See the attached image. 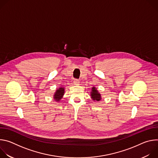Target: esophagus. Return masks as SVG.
<instances>
[{
	"instance_id": "obj_1",
	"label": "esophagus",
	"mask_w": 158,
	"mask_h": 158,
	"mask_svg": "<svg viewBox=\"0 0 158 158\" xmlns=\"http://www.w3.org/2000/svg\"><path fill=\"white\" fill-rule=\"evenodd\" d=\"M74 85H78L79 84V81L77 79H74Z\"/></svg>"
}]
</instances>
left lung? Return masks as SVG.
<instances>
[{
  "instance_id": "8db88e82",
  "label": "left lung",
  "mask_w": 158,
  "mask_h": 158,
  "mask_svg": "<svg viewBox=\"0 0 158 158\" xmlns=\"http://www.w3.org/2000/svg\"><path fill=\"white\" fill-rule=\"evenodd\" d=\"M91 98L94 101H100L102 99L101 98V94L99 93L98 91V90L97 89L96 87H93L91 89Z\"/></svg>"
}]
</instances>
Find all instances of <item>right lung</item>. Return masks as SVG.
I'll list each match as a JSON object with an SVG mask.
<instances>
[{"label":"right lung","instance_id":"add662e5","mask_svg":"<svg viewBox=\"0 0 158 158\" xmlns=\"http://www.w3.org/2000/svg\"><path fill=\"white\" fill-rule=\"evenodd\" d=\"M65 93V88L64 87H59L53 95V99L56 102H60V99L63 98Z\"/></svg>","mask_w":158,"mask_h":158}]
</instances>
